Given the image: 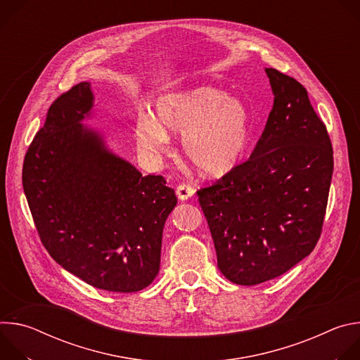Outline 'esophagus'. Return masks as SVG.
Listing matches in <instances>:
<instances>
[{
	"label": "esophagus",
	"mask_w": 360,
	"mask_h": 360,
	"mask_svg": "<svg viewBox=\"0 0 360 360\" xmlns=\"http://www.w3.org/2000/svg\"><path fill=\"white\" fill-rule=\"evenodd\" d=\"M195 193L193 188L189 186V185H185V184H181L178 188H176V196L179 200H186L189 198H192Z\"/></svg>",
	"instance_id": "obj_1"
}]
</instances>
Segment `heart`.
Instances as JSON below:
<instances>
[{
  "label": "heart",
  "mask_w": 360,
  "mask_h": 360,
  "mask_svg": "<svg viewBox=\"0 0 360 360\" xmlns=\"http://www.w3.org/2000/svg\"><path fill=\"white\" fill-rule=\"evenodd\" d=\"M139 146L148 153L162 152L168 134L184 132L186 160L203 175L222 176L245 155L250 138L246 107L214 86H196L165 94L155 102L153 117L136 120Z\"/></svg>",
  "instance_id": "heart-1"
}]
</instances>
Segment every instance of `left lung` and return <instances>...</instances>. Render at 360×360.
I'll return each mask as SVG.
<instances>
[{"label": "left lung", "instance_id": "left-lung-1", "mask_svg": "<svg viewBox=\"0 0 360 360\" xmlns=\"http://www.w3.org/2000/svg\"><path fill=\"white\" fill-rule=\"evenodd\" d=\"M265 72L274 107L249 160L196 192L219 271L246 286L281 276L315 249L333 174L330 138L306 88Z\"/></svg>", "mask_w": 360, "mask_h": 360}]
</instances>
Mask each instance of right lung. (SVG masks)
Here are the masks:
<instances>
[{
  "label": "right lung",
  "instance_id": "add662e5",
  "mask_svg": "<svg viewBox=\"0 0 360 360\" xmlns=\"http://www.w3.org/2000/svg\"><path fill=\"white\" fill-rule=\"evenodd\" d=\"M92 105L89 82L51 104L25 153L22 186L51 258L94 288L136 292L160 272L176 196L164 176H142L82 125Z\"/></svg>",
  "mask_w": 360,
  "mask_h": 360
}]
</instances>
